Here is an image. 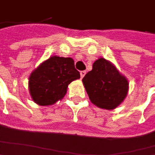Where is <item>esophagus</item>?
I'll list each match as a JSON object with an SVG mask.
<instances>
[{
  "instance_id": "1",
  "label": "esophagus",
  "mask_w": 155,
  "mask_h": 155,
  "mask_svg": "<svg viewBox=\"0 0 155 155\" xmlns=\"http://www.w3.org/2000/svg\"><path fill=\"white\" fill-rule=\"evenodd\" d=\"M86 74V71H80V76H81V78H83L84 77Z\"/></svg>"
}]
</instances>
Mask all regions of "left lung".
<instances>
[{"instance_id": "1", "label": "left lung", "mask_w": 155, "mask_h": 155, "mask_svg": "<svg viewBox=\"0 0 155 155\" xmlns=\"http://www.w3.org/2000/svg\"><path fill=\"white\" fill-rule=\"evenodd\" d=\"M83 84L90 101L107 110H113L121 104L129 90L127 78L104 58L94 61L92 70L83 78Z\"/></svg>"}]
</instances>
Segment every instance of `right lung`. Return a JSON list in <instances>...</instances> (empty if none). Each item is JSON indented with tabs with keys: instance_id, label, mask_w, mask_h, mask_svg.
I'll list each match as a JSON object with an SVG mask.
<instances>
[{
	"instance_id": "right-lung-1",
	"label": "right lung",
	"mask_w": 155,
	"mask_h": 155,
	"mask_svg": "<svg viewBox=\"0 0 155 155\" xmlns=\"http://www.w3.org/2000/svg\"><path fill=\"white\" fill-rule=\"evenodd\" d=\"M80 78L71 58L52 56L33 71L29 78L32 100L40 106H49L62 100L67 87Z\"/></svg>"
}]
</instances>
